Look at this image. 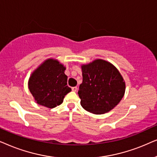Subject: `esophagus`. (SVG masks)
<instances>
[{
    "instance_id": "obj_1",
    "label": "esophagus",
    "mask_w": 157,
    "mask_h": 157,
    "mask_svg": "<svg viewBox=\"0 0 157 157\" xmlns=\"http://www.w3.org/2000/svg\"><path fill=\"white\" fill-rule=\"evenodd\" d=\"M72 91L76 92L77 90V87H72Z\"/></svg>"
}]
</instances>
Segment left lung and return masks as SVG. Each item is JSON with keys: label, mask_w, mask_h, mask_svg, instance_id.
<instances>
[{"label": "left lung", "mask_w": 157, "mask_h": 157, "mask_svg": "<svg viewBox=\"0 0 157 157\" xmlns=\"http://www.w3.org/2000/svg\"><path fill=\"white\" fill-rule=\"evenodd\" d=\"M82 82L78 95L80 104L87 111L103 114L121 101L126 85L118 70L105 60L96 59L82 66Z\"/></svg>", "instance_id": "8db88e82"}]
</instances>
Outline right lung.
Segmentation results:
<instances>
[{
  "mask_svg": "<svg viewBox=\"0 0 157 157\" xmlns=\"http://www.w3.org/2000/svg\"><path fill=\"white\" fill-rule=\"evenodd\" d=\"M65 67L57 60H46L31 75L29 89L39 105L53 108L62 103L72 90L67 85Z\"/></svg>",
  "mask_w": 157,
  "mask_h": 157,
  "instance_id": "add662e5",
  "label": "right lung"
}]
</instances>
